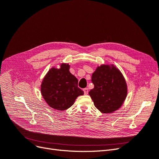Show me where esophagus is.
I'll return each mask as SVG.
<instances>
[{"label":"esophagus","instance_id":"obj_1","mask_svg":"<svg viewBox=\"0 0 159 159\" xmlns=\"http://www.w3.org/2000/svg\"><path fill=\"white\" fill-rule=\"evenodd\" d=\"M88 91H89V90H88V88H84V94H85V95L88 94Z\"/></svg>","mask_w":159,"mask_h":159}]
</instances>
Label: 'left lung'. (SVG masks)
Returning <instances> with one entry per match:
<instances>
[{"mask_svg": "<svg viewBox=\"0 0 159 159\" xmlns=\"http://www.w3.org/2000/svg\"><path fill=\"white\" fill-rule=\"evenodd\" d=\"M94 88L89 92L95 107L103 113L121 106L127 96V84L120 71L112 66L98 67L91 76Z\"/></svg>", "mask_w": 159, "mask_h": 159, "instance_id": "8db88e82", "label": "left lung"}]
</instances>
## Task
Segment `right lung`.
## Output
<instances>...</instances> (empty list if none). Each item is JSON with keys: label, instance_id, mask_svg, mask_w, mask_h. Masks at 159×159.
<instances>
[{"label": "right lung", "instance_id": "obj_1", "mask_svg": "<svg viewBox=\"0 0 159 159\" xmlns=\"http://www.w3.org/2000/svg\"><path fill=\"white\" fill-rule=\"evenodd\" d=\"M70 66L62 64L60 69L53 68L48 72L41 85V93L49 106L64 111L74 104L84 91L78 88V80L70 71Z\"/></svg>", "mask_w": 159, "mask_h": 159}]
</instances>
